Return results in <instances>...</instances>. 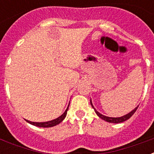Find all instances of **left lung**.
Masks as SVG:
<instances>
[{
    "instance_id": "1",
    "label": "left lung",
    "mask_w": 154,
    "mask_h": 154,
    "mask_svg": "<svg viewBox=\"0 0 154 154\" xmlns=\"http://www.w3.org/2000/svg\"><path fill=\"white\" fill-rule=\"evenodd\" d=\"M90 103H91V106H92V108L94 109L95 112H96V113L97 114V116H99V117H100L102 119H103V120L106 121V122H109V123H123V122H124V121L129 119L130 117H131L133 115V114L135 113V112L137 111V108H138V106H137L134 109L132 110L131 112H129V113H127L126 115L123 116H120V117H109V116H104V115H103V114L100 113V112H98L97 110L95 109V107L93 106V105H92V100H90Z\"/></svg>"
}]
</instances>
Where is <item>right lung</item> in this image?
<instances>
[{
    "label": "right lung",
    "instance_id": "add662e5",
    "mask_svg": "<svg viewBox=\"0 0 154 154\" xmlns=\"http://www.w3.org/2000/svg\"><path fill=\"white\" fill-rule=\"evenodd\" d=\"M69 106H68L67 109H66L65 112H63V114L61 115L59 117L56 118V119H53V120L48 121V122H41V123H38V122H31V121L27 120V119H25V120H26V122H28V123H30V124L34 125V126H38V127H44V128L52 127V126H56V125L59 124L61 122L63 121V119H65L66 115H67V111L69 110Z\"/></svg>",
    "mask_w": 154,
    "mask_h": 154
}]
</instances>
